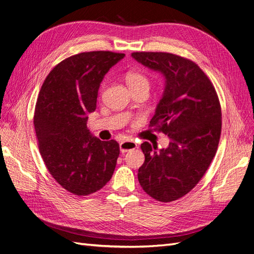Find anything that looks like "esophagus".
I'll return each mask as SVG.
<instances>
[{"label":"esophagus","instance_id":"34e87169","mask_svg":"<svg viewBox=\"0 0 254 254\" xmlns=\"http://www.w3.org/2000/svg\"><path fill=\"white\" fill-rule=\"evenodd\" d=\"M137 148V144L133 140H126L120 142V151L121 153H126L127 151L134 150V149Z\"/></svg>","mask_w":254,"mask_h":254}]
</instances>
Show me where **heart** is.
<instances>
[{
	"label": "heart",
	"instance_id": "1",
	"mask_svg": "<svg viewBox=\"0 0 254 254\" xmlns=\"http://www.w3.org/2000/svg\"><path fill=\"white\" fill-rule=\"evenodd\" d=\"M126 81L128 88L131 90L138 87H142V86L149 87L148 78L145 75L138 73V71H128V73L126 75Z\"/></svg>",
	"mask_w": 254,
	"mask_h": 254
}]
</instances>
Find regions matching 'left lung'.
<instances>
[{"label": "left lung", "instance_id": "1", "mask_svg": "<svg viewBox=\"0 0 254 254\" xmlns=\"http://www.w3.org/2000/svg\"><path fill=\"white\" fill-rule=\"evenodd\" d=\"M132 58L165 79L150 127L170 137L158 150L140 148L145 162L138 181L148 195L167 203L189 193L209 167L221 135V107L209 78L197 64L168 53H133Z\"/></svg>", "mask_w": 254, "mask_h": 254}]
</instances>
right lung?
Wrapping results in <instances>:
<instances>
[{"instance_id":"1","label":"right lung","mask_w":254,"mask_h":254,"mask_svg":"<svg viewBox=\"0 0 254 254\" xmlns=\"http://www.w3.org/2000/svg\"><path fill=\"white\" fill-rule=\"evenodd\" d=\"M125 56L112 51L71 56L56 65L40 91L34 127L41 155L57 183L75 195L99 191L116 168L119 144L95 137L87 121L104 76Z\"/></svg>"}]
</instances>
